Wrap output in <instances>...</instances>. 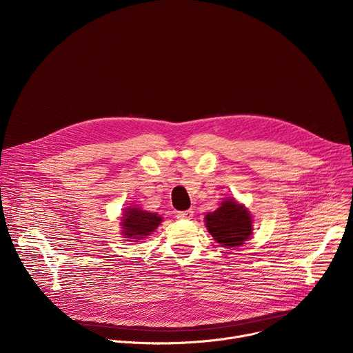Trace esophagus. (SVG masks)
I'll return each mask as SVG.
<instances>
[{
    "label": "esophagus",
    "mask_w": 353,
    "mask_h": 353,
    "mask_svg": "<svg viewBox=\"0 0 353 353\" xmlns=\"http://www.w3.org/2000/svg\"><path fill=\"white\" fill-rule=\"evenodd\" d=\"M192 214H194L192 210L181 211V212H177V218H179V219H191V218H192Z\"/></svg>",
    "instance_id": "obj_1"
}]
</instances>
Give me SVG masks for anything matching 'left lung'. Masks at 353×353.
<instances>
[{
  "label": "left lung",
  "instance_id": "1",
  "mask_svg": "<svg viewBox=\"0 0 353 353\" xmlns=\"http://www.w3.org/2000/svg\"><path fill=\"white\" fill-rule=\"evenodd\" d=\"M205 225L212 237L223 247H239L253 233L250 212L234 199H225L218 210L207 214Z\"/></svg>",
  "mask_w": 353,
  "mask_h": 353
}]
</instances>
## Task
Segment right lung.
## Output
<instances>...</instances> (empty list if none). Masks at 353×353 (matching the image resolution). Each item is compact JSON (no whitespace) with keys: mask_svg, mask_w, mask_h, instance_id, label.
I'll use <instances>...</instances> for the list:
<instances>
[{"mask_svg":"<svg viewBox=\"0 0 353 353\" xmlns=\"http://www.w3.org/2000/svg\"><path fill=\"white\" fill-rule=\"evenodd\" d=\"M162 222V218L155 212H146L138 207L127 208L121 216L123 236L127 239H143L152 233Z\"/></svg>","mask_w":353,"mask_h":353,"instance_id":"1","label":"right lung"}]
</instances>
